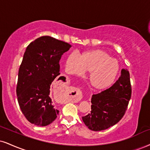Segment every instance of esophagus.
Segmentation results:
<instances>
[{
  "label": "esophagus",
  "mask_w": 150,
  "mask_h": 150,
  "mask_svg": "<svg viewBox=\"0 0 150 150\" xmlns=\"http://www.w3.org/2000/svg\"><path fill=\"white\" fill-rule=\"evenodd\" d=\"M61 88H62V87H61ZM63 89H64V88H63ZM77 95H78V93H77V92H76V93H74V95H72V97H76Z\"/></svg>",
  "instance_id": "esophagus-1"
}]
</instances>
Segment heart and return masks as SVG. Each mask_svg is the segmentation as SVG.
Returning a JSON list of instances; mask_svg holds the SVG:
<instances>
[{"instance_id":"obj_1","label":"heart","mask_w":150,"mask_h":150,"mask_svg":"<svg viewBox=\"0 0 150 150\" xmlns=\"http://www.w3.org/2000/svg\"><path fill=\"white\" fill-rule=\"evenodd\" d=\"M66 71L71 74L81 76L90 72L88 83L92 88L102 91L114 83L120 71L117 61L106 51L94 49L86 51L79 57L71 54L67 58Z\"/></svg>"}]
</instances>
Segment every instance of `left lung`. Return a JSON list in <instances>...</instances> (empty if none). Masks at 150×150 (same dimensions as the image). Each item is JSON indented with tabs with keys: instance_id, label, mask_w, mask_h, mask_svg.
<instances>
[{
	"instance_id": "8db88e82",
	"label": "left lung",
	"mask_w": 150,
	"mask_h": 150,
	"mask_svg": "<svg viewBox=\"0 0 150 150\" xmlns=\"http://www.w3.org/2000/svg\"><path fill=\"white\" fill-rule=\"evenodd\" d=\"M132 96L130 75L122 69L119 79L110 88L92 96L91 112L82 117L88 129L105 130L122 118Z\"/></svg>"
}]
</instances>
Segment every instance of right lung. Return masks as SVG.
<instances>
[{"mask_svg": "<svg viewBox=\"0 0 150 150\" xmlns=\"http://www.w3.org/2000/svg\"><path fill=\"white\" fill-rule=\"evenodd\" d=\"M71 47L52 37L43 36L31 42L24 53L16 95L24 116L36 126H47L59 114L49 96L50 86L60 75L61 57Z\"/></svg>", "mask_w": 150, "mask_h": 150, "instance_id": "right-lung-1", "label": "right lung"}]
</instances>
